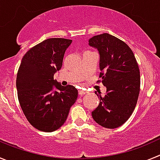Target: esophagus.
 I'll use <instances>...</instances> for the list:
<instances>
[{"mask_svg": "<svg viewBox=\"0 0 160 160\" xmlns=\"http://www.w3.org/2000/svg\"><path fill=\"white\" fill-rule=\"evenodd\" d=\"M87 90H78V94L79 95H84V94H87Z\"/></svg>", "mask_w": 160, "mask_h": 160, "instance_id": "1", "label": "esophagus"}]
</instances>
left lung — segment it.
I'll use <instances>...</instances> for the list:
<instances>
[{"mask_svg":"<svg viewBox=\"0 0 160 160\" xmlns=\"http://www.w3.org/2000/svg\"><path fill=\"white\" fill-rule=\"evenodd\" d=\"M90 46L98 49L102 82L107 94L92 111L94 120L100 126L114 129L122 126L135 110L140 91V73L131 48L122 40L109 33L96 35L89 40Z\"/></svg>","mask_w":160,"mask_h":160,"instance_id":"left-lung-1","label":"left lung"}]
</instances>
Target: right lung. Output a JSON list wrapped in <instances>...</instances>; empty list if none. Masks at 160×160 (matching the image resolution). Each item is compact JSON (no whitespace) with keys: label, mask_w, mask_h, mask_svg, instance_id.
Segmentation results:
<instances>
[{"label":"right lung","mask_w":160,"mask_h":160,"mask_svg":"<svg viewBox=\"0 0 160 160\" xmlns=\"http://www.w3.org/2000/svg\"><path fill=\"white\" fill-rule=\"evenodd\" d=\"M71 42L65 38L46 39L28 50L18 69L16 84L20 105L29 123L39 131L52 132L61 128L77 100L75 87H62L53 80ZM53 86L58 90L53 92Z\"/></svg>","instance_id":"right-lung-1"}]
</instances>
